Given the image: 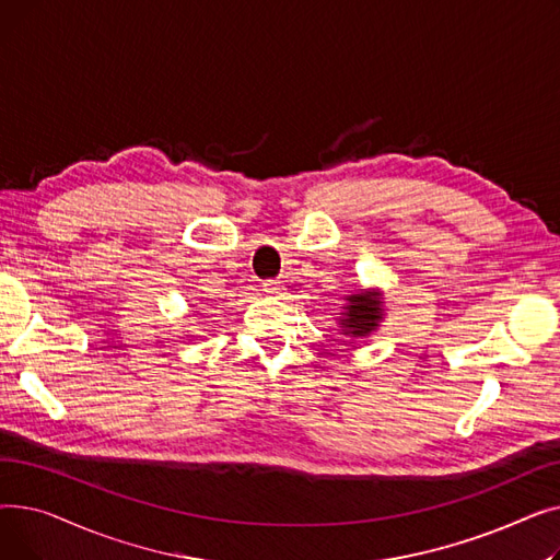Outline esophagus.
I'll list each match as a JSON object with an SVG mask.
<instances>
[{
	"instance_id": "obj_1",
	"label": "esophagus",
	"mask_w": 560,
	"mask_h": 560,
	"mask_svg": "<svg viewBox=\"0 0 560 560\" xmlns=\"http://www.w3.org/2000/svg\"><path fill=\"white\" fill-rule=\"evenodd\" d=\"M262 292H268V295H281L283 292V283L277 281V279H270V281H262Z\"/></svg>"
}]
</instances>
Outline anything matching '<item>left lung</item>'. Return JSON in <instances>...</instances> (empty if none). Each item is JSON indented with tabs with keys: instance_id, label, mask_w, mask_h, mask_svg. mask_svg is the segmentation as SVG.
Masks as SVG:
<instances>
[{
	"instance_id": "obj_1",
	"label": "left lung",
	"mask_w": 560,
	"mask_h": 560,
	"mask_svg": "<svg viewBox=\"0 0 560 560\" xmlns=\"http://www.w3.org/2000/svg\"><path fill=\"white\" fill-rule=\"evenodd\" d=\"M345 304L338 311V325L340 334L354 347L357 340L368 338L372 331L381 327L386 317V302L384 292L374 288H359L357 292H349L342 298ZM345 340V342H347Z\"/></svg>"
}]
</instances>
